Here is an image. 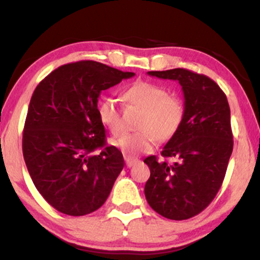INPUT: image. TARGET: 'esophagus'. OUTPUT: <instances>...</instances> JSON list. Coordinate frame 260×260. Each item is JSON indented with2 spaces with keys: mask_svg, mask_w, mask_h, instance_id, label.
Masks as SVG:
<instances>
[{
  "mask_svg": "<svg viewBox=\"0 0 260 260\" xmlns=\"http://www.w3.org/2000/svg\"><path fill=\"white\" fill-rule=\"evenodd\" d=\"M124 161H126L127 168H132V166L136 165L139 160L137 159V157H132V156H128V155H126V156H124Z\"/></svg>",
  "mask_w": 260,
  "mask_h": 260,
  "instance_id": "obj_1",
  "label": "esophagus"
}]
</instances>
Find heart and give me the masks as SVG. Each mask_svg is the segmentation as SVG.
<instances>
[{
	"label": "heart",
	"mask_w": 260,
	"mask_h": 260,
	"mask_svg": "<svg viewBox=\"0 0 260 260\" xmlns=\"http://www.w3.org/2000/svg\"><path fill=\"white\" fill-rule=\"evenodd\" d=\"M123 98L131 105L142 110L136 122V132L122 133L110 140L112 147L132 156L148 153L156 138L170 140L178 132L184 118L183 103L172 96L165 86L151 82H137L124 90ZM98 117L112 133L122 129V115L117 101L104 98L98 105Z\"/></svg>",
	"instance_id": "1"
}]
</instances>
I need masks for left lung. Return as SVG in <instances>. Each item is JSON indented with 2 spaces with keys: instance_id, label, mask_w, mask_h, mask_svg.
Masks as SVG:
<instances>
[{
  "instance_id": "1",
  "label": "left lung",
  "mask_w": 260,
  "mask_h": 260,
  "mask_svg": "<svg viewBox=\"0 0 260 260\" xmlns=\"http://www.w3.org/2000/svg\"><path fill=\"white\" fill-rule=\"evenodd\" d=\"M149 76L178 80L184 96V118L161 155L144 160L150 169L145 198L161 216L186 220L213 202L225 178L234 137L225 92L204 74L184 68L151 71Z\"/></svg>"
}]
</instances>
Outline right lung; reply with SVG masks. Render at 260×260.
Listing matches in <instances>:
<instances>
[{
  "instance_id": "obj_1",
  "label": "right lung",
  "mask_w": 260,
  "mask_h": 260,
  "mask_svg": "<svg viewBox=\"0 0 260 260\" xmlns=\"http://www.w3.org/2000/svg\"><path fill=\"white\" fill-rule=\"evenodd\" d=\"M133 76L100 62L79 61L56 68L32 92L23 156L39 193L59 213L86 215L106 202L124 160L117 148L106 147L98 99ZM96 150L101 153L95 154Z\"/></svg>"
}]
</instances>
